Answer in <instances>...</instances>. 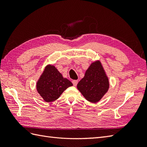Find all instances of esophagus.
Here are the masks:
<instances>
[{"label":"esophagus","mask_w":147,"mask_h":147,"mask_svg":"<svg viewBox=\"0 0 147 147\" xmlns=\"http://www.w3.org/2000/svg\"><path fill=\"white\" fill-rule=\"evenodd\" d=\"M72 83L74 84V86H77V84L78 83V80H72Z\"/></svg>","instance_id":"1"}]
</instances>
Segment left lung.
<instances>
[{
  "label": "left lung",
  "mask_w": 147,
  "mask_h": 147,
  "mask_svg": "<svg viewBox=\"0 0 147 147\" xmlns=\"http://www.w3.org/2000/svg\"><path fill=\"white\" fill-rule=\"evenodd\" d=\"M109 88V79L99 61L91 64L84 77L77 84L78 90L83 96L93 103L99 101L107 92Z\"/></svg>",
  "instance_id": "left-lung-1"
}]
</instances>
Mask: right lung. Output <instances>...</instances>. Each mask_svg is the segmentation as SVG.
Returning <instances> with one entry per match:
<instances>
[{
  "label": "right lung",
  "instance_id": "right-lung-1",
  "mask_svg": "<svg viewBox=\"0 0 147 147\" xmlns=\"http://www.w3.org/2000/svg\"><path fill=\"white\" fill-rule=\"evenodd\" d=\"M72 85L55 67L48 65L37 83V90L44 100L50 102L58 99L64 90Z\"/></svg>",
  "mask_w": 147,
  "mask_h": 147
}]
</instances>
